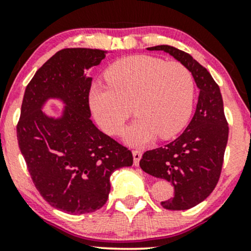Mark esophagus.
Returning <instances> with one entry per match:
<instances>
[{
	"mask_svg": "<svg viewBox=\"0 0 251 251\" xmlns=\"http://www.w3.org/2000/svg\"><path fill=\"white\" fill-rule=\"evenodd\" d=\"M132 154H133V162H134V165L137 166L138 164H139V160L142 159V151H138V150H133L132 151Z\"/></svg>",
	"mask_w": 251,
	"mask_h": 251,
	"instance_id": "esophagus-1",
	"label": "esophagus"
}]
</instances>
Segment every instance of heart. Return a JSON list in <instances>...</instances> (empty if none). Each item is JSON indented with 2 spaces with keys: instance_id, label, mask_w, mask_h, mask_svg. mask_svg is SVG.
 Returning <instances> with one entry per match:
<instances>
[{
  "instance_id": "1",
  "label": "heart",
  "mask_w": 251,
  "mask_h": 251,
  "mask_svg": "<svg viewBox=\"0 0 251 251\" xmlns=\"http://www.w3.org/2000/svg\"><path fill=\"white\" fill-rule=\"evenodd\" d=\"M108 87L89 93L97 123L109 135H119L133 112L138 119L125 135L131 145L142 146L157 135L178 134L191 116L195 80L186 66L151 55H131L112 63L105 72Z\"/></svg>"
}]
</instances>
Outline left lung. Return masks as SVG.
<instances>
[{"instance_id":"left-lung-1","label":"left lung","mask_w":251,"mask_h":251,"mask_svg":"<svg viewBox=\"0 0 251 251\" xmlns=\"http://www.w3.org/2000/svg\"><path fill=\"white\" fill-rule=\"evenodd\" d=\"M164 50L189 68L200 88L195 116L177 139L143 154L140 168L153 177L172 183L175 196L162 201L168 210H188L214 191L223 166L229 126L224 116L220 87L205 67L190 54L162 45L148 48Z\"/></svg>"}]
</instances>
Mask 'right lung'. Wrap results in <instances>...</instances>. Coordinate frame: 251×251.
Returning <instances> with one entry per match:
<instances>
[{
	"label": "right lung",
	"mask_w": 251,
	"mask_h": 251,
	"mask_svg": "<svg viewBox=\"0 0 251 251\" xmlns=\"http://www.w3.org/2000/svg\"><path fill=\"white\" fill-rule=\"evenodd\" d=\"M106 51L65 48L36 71L25 87L16 126L19 148L34 185L54 208L72 215L99 210L107 201L114 171L133 164L132 152L97 128L91 120L92 77ZM56 97L65 103L61 118L42 106Z\"/></svg>",
	"instance_id": "1"
}]
</instances>
